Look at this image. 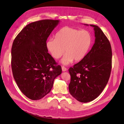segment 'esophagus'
<instances>
[{
  "label": "esophagus",
  "instance_id": "34e87169",
  "mask_svg": "<svg viewBox=\"0 0 124 124\" xmlns=\"http://www.w3.org/2000/svg\"><path fill=\"white\" fill-rule=\"evenodd\" d=\"M62 71H67V68H66V67H65L64 66H62Z\"/></svg>",
  "mask_w": 124,
  "mask_h": 124
}]
</instances>
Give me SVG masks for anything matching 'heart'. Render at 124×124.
<instances>
[{"instance_id": "b5f03b06", "label": "heart", "mask_w": 124, "mask_h": 124, "mask_svg": "<svg viewBox=\"0 0 124 124\" xmlns=\"http://www.w3.org/2000/svg\"><path fill=\"white\" fill-rule=\"evenodd\" d=\"M92 36L87 31H80L68 26L61 28L56 33L55 39L46 43L47 50L54 59H58L65 53L62 60L64 65L73 61L79 62L87 54L92 43Z\"/></svg>"}]
</instances>
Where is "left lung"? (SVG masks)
<instances>
[{
	"label": "left lung",
	"mask_w": 124,
	"mask_h": 124,
	"mask_svg": "<svg viewBox=\"0 0 124 124\" xmlns=\"http://www.w3.org/2000/svg\"><path fill=\"white\" fill-rule=\"evenodd\" d=\"M90 26L94 29L95 43L83 59L69 69V92L81 102H90L100 95L108 83L112 68L110 41L98 26Z\"/></svg>",
	"instance_id": "left-lung-1"
}]
</instances>
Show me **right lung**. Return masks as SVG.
<instances>
[{
  "label": "right lung",
  "instance_id": "add662e5",
  "mask_svg": "<svg viewBox=\"0 0 124 124\" xmlns=\"http://www.w3.org/2000/svg\"><path fill=\"white\" fill-rule=\"evenodd\" d=\"M59 20L30 23L15 38L11 49V67L15 81L23 93L33 100L49 93L62 67L48 53L47 39Z\"/></svg>",
  "mask_w": 124,
  "mask_h": 124
}]
</instances>
